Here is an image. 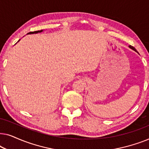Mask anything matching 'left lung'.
Returning a JSON list of instances; mask_svg holds the SVG:
<instances>
[{
	"mask_svg": "<svg viewBox=\"0 0 149 149\" xmlns=\"http://www.w3.org/2000/svg\"><path fill=\"white\" fill-rule=\"evenodd\" d=\"M129 47H130V49H133L134 51H135V52H137V51H136V49L134 47H132V46H131V45H130V46H129Z\"/></svg>",
	"mask_w": 149,
	"mask_h": 149,
	"instance_id": "1",
	"label": "left lung"
}]
</instances>
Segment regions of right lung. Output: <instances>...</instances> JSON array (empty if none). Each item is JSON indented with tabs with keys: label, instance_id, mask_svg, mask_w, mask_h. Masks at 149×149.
I'll return each instance as SVG.
<instances>
[{
	"label": "right lung",
	"instance_id": "add662e5",
	"mask_svg": "<svg viewBox=\"0 0 149 149\" xmlns=\"http://www.w3.org/2000/svg\"><path fill=\"white\" fill-rule=\"evenodd\" d=\"M42 31H43V30H38V31H35V32H29V33H28V34H37V33H38V32H42ZM20 40H18L17 42H19Z\"/></svg>",
	"mask_w": 149,
	"mask_h": 149
}]
</instances>
